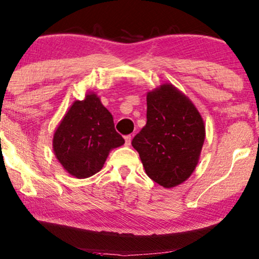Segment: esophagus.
<instances>
[{
    "label": "esophagus",
    "mask_w": 259,
    "mask_h": 259,
    "mask_svg": "<svg viewBox=\"0 0 259 259\" xmlns=\"http://www.w3.org/2000/svg\"><path fill=\"white\" fill-rule=\"evenodd\" d=\"M124 140H125V144L126 145H130V143H131V135H126V136L124 137Z\"/></svg>",
    "instance_id": "1"
}]
</instances>
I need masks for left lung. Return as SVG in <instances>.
Masks as SVG:
<instances>
[{
    "label": "left lung",
    "mask_w": 259,
    "mask_h": 259,
    "mask_svg": "<svg viewBox=\"0 0 259 259\" xmlns=\"http://www.w3.org/2000/svg\"><path fill=\"white\" fill-rule=\"evenodd\" d=\"M147 107V124L131 144L152 181L176 187L198 163L205 138L203 118L194 103L167 83L148 93Z\"/></svg>",
    "instance_id": "obj_1"
}]
</instances>
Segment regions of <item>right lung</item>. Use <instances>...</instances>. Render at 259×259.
<instances>
[{
    "instance_id": "add662e5",
    "label": "right lung",
    "mask_w": 259,
    "mask_h": 259,
    "mask_svg": "<svg viewBox=\"0 0 259 259\" xmlns=\"http://www.w3.org/2000/svg\"><path fill=\"white\" fill-rule=\"evenodd\" d=\"M124 144L114 118L96 94L75 101L54 134L56 158L71 176L88 178L98 172L109 151Z\"/></svg>"
}]
</instances>
